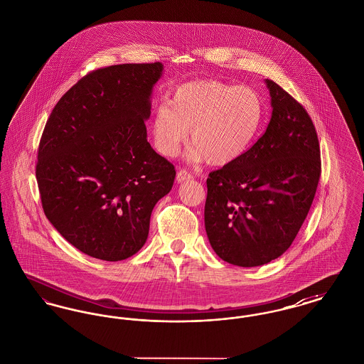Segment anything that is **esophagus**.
Here are the masks:
<instances>
[{
	"mask_svg": "<svg viewBox=\"0 0 364 364\" xmlns=\"http://www.w3.org/2000/svg\"><path fill=\"white\" fill-rule=\"evenodd\" d=\"M177 183H184V181H188L191 178H193V176L187 171V169H181L177 172Z\"/></svg>",
	"mask_w": 364,
	"mask_h": 364,
	"instance_id": "obj_1",
	"label": "esophagus"
}]
</instances>
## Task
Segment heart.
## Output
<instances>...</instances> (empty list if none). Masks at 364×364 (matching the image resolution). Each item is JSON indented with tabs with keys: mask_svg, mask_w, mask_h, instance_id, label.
Returning <instances> with one entry per match:
<instances>
[{
	"mask_svg": "<svg viewBox=\"0 0 364 364\" xmlns=\"http://www.w3.org/2000/svg\"><path fill=\"white\" fill-rule=\"evenodd\" d=\"M262 120L263 104L252 88L199 80L177 87L169 105L156 109L153 136L162 156H174L191 129L192 156L221 166L248 150Z\"/></svg>",
	"mask_w": 364,
	"mask_h": 364,
	"instance_id": "obj_1",
	"label": "heart"
}]
</instances>
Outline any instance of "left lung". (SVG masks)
<instances>
[{
	"label": "left lung",
	"instance_id": "left-lung-1",
	"mask_svg": "<svg viewBox=\"0 0 364 364\" xmlns=\"http://www.w3.org/2000/svg\"><path fill=\"white\" fill-rule=\"evenodd\" d=\"M272 119L239 159L208 174L205 226L214 252L254 267L281 257L303 225L321 177V150L307 110L266 79Z\"/></svg>",
	"mask_w": 364,
	"mask_h": 364
}]
</instances>
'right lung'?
<instances>
[{"instance_id": "obj_1", "label": "right lung", "mask_w": 364, "mask_h": 364, "mask_svg": "<svg viewBox=\"0 0 364 364\" xmlns=\"http://www.w3.org/2000/svg\"><path fill=\"white\" fill-rule=\"evenodd\" d=\"M161 63L92 70L61 97L38 149L36 181L45 215L79 251L117 262L149 236L156 202L176 171L147 141L144 120Z\"/></svg>"}]
</instances>
